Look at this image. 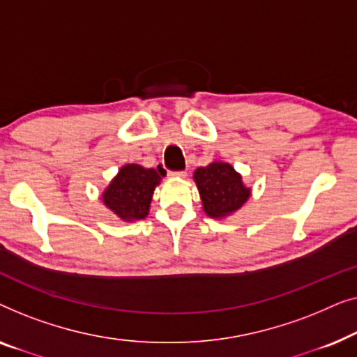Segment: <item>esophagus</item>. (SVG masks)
Segmentation results:
<instances>
[{"label":"esophagus","mask_w":357,"mask_h":357,"mask_svg":"<svg viewBox=\"0 0 357 357\" xmlns=\"http://www.w3.org/2000/svg\"><path fill=\"white\" fill-rule=\"evenodd\" d=\"M170 177H175V178H185L187 177V170H177V172H169Z\"/></svg>","instance_id":"esophagus-1"}]
</instances>
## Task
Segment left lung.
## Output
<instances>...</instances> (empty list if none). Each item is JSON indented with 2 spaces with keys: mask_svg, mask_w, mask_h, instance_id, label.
Returning a JSON list of instances; mask_svg holds the SVG:
<instances>
[{
  "mask_svg": "<svg viewBox=\"0 0 357 357\" xmlns=\"http://www.w3.org/2000/svg\"><path fill=\"white\" fill-rule=\"evenodd\" d=\"M203 211L213 219H222L236 213L250 197V188L242 182V175L227 162L214 160L193 174Z\"/></svg>",
  "mask_w": 357,
  "mask_h": 357,
  "instance_id": "1",
  "label": "left lung"
}]
</instances>
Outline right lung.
<instances>
[{
    "instance_id": "add662e5",
    "label": "right lung",
    "mask_w": 357,
    "mask_h": 357,
    "mask_svg": "<svg viewBox=\"0 0 357 357\" xmlns=\"http://www.w3.org/2000/svg\"><path fill=\"white\" fill-rule=\"evenodd\" d=\"M159 183L160 175L154 169L126 164L104 190L102 202L121 221H139L148 216L154 188Z\"/></svg>"
}]
</instances>
